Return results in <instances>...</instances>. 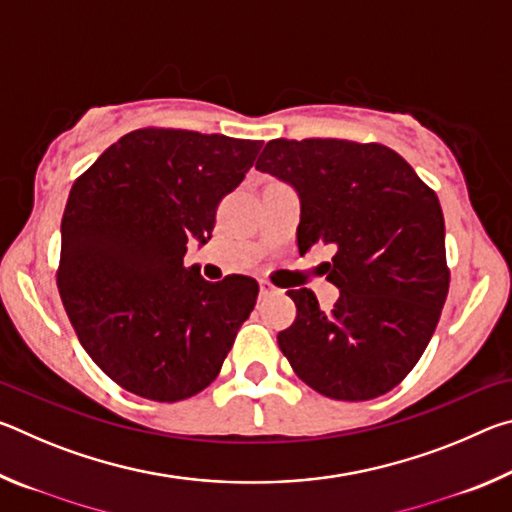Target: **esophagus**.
Listing matches in <instances>:
<instances>
[{
	"label": "esophagus",
	"mask_w": 512,
	"mask_h": 512,
	"mask_svg": "<svg viewBox=\"0 0 512 512\" xmlns=\"http://www.w3.org/2000/svg\"><path fill=\"white\" fill-rule=\"evenodd\" d=\"M273 293H277L275 284H271L268 280H259V296L266 298V296H273Z\"/></svg>",
	"instance_id": "obj_1"
}]
</instances>
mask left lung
I'll use <instances>...</instances> for the list:
<instances>
[{"label":"left lung","mask_w":512,"mask_h":512,"mask_svg":"<svg viewBox=\"0 0 512 512\" xmlns=\"http://www.w3.org/2000/svg\"><path fill=\"white\" fill-rule=\"evenodd\" d=\"M255 167L298 189L300 255L311 246L334 253L325 264L341 291L332 309H320L314 291H287L296 320L277 345L293 372L332 400L393 391L429 345L449 291L436 192L377 142L280 137Z\"/></svg>","instance_id":"8db88e82"}]
</instances>
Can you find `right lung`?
I'll list each match as a JSON object with an SVG mask.
<instances>
[{
	"mask_svg": "<svg viewBox=\"0 0 512 512\" xmlns=\"http://www.w3.org/2000/svg\"><path fill=\"white\" fill-rule=\"evenodd\" d=\"M262 149L259 140L137 128L74 180L56 284L92 361L128 393L180 402L216 379L259 284L207 282L187 241L212 235L216 210Z\"/></svg>",
	"mask_w": 512,
	"mask_h": 512,
	"instance_id": "1",
	"label": "right lung"
}]
</instances>
